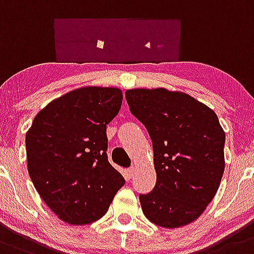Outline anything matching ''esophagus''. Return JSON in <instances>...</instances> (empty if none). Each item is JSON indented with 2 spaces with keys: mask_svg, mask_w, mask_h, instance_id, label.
I'll use <instances>...</instances> for the list:
<instances>
[{
  "mask_svg": "<svg viewBox=\"0 0 254 254\" xmlns=\"http://www.w3.org/2000/svg\"><path fill=\"white\" fill-rule=\"evenodd\" d=\"M127 177H129V178L134 177V175H135V168H134V167H130V168H127Z\"/></svg>",
  "mask_w": 254,
  "mask_h": 254,
  "instance_id": "34e87169",
  "label": "esophagus"
}]
</instances>
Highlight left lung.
Segmentation results:
<instances>
[{
	"label": "left lung",
	"instance_id": "left-lung-1",
	"mask_svg": "<svg viewBox=\"0 0 254 254\" xmlns=\"http://www.w3.org/2000/svg\"><path fill=\"white\" fill-rule=\"evenodd\" d=\"M130 111L147 127L157 181L139 195L148 220L184 227L205 211L224 173L225 132L216 114L193 97L166 88L125 92Z\"/></svg>",
	"mask_w": 254,
	"mask_h": 254
}]
</instances>
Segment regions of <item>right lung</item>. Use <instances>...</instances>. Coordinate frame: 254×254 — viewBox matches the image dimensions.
Instances as JSON below:
<instances>
[{"label": "right lung", "mask_w": 254, "mask_h": 254, "mask_svg": "<svg viewBox=\"0 0 254 254\" xmlns=\"http://www.w3.org/2000/svg\"><path fill=\"white\" fill-rule=\"evenodd\" d=\"M116 87H81L53 100L27 130V171L40 197L61 220H99L125 184L107 161L106 125L118 115Z\"/></svg>", "instance_id": "obj_1"}]
</instances>
